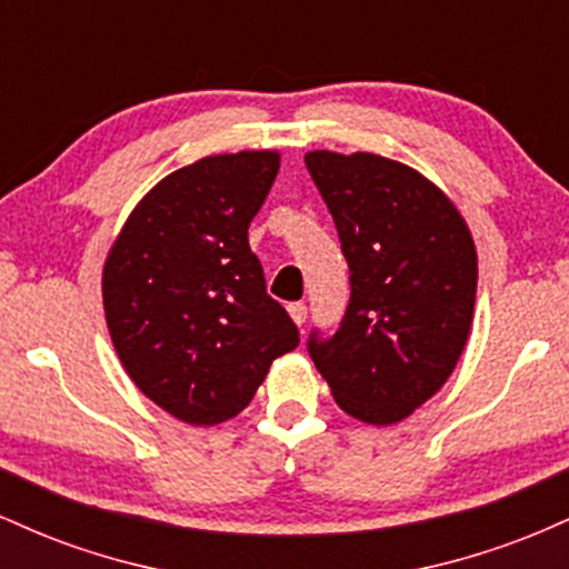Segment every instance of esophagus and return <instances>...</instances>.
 Listing matches in <instances>:
<instances>
[{
	"label": "esophagus",
	"mask_w": 569,
	"mask_h": 569,
	"mask_svg": "<svg viewBox=\"0 0 569 569\" xmlns=\"http://www.w3.org/2000/svg\"><path fill=\"white\" fill-rule=\"evenodd\" d=\"M289 316H291L293 323L302 326L307 321V305L305 302H291L289 305Z\"/></svg>",
	"instance_id": "34e87169"
}]
</instances>
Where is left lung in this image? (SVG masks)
<instances>
[{"mask_svg":"<svg viewBox=\"0 0 569 569\" xmlns=\"http://www.w3.org/2000/svg\"><path fill=\"white\" fill-rule=\"evenodd\" d=\"M305 166L329 206L350 267V302L307 350L335 401L369 426H393L457 367L476 302V246L439 187L380 154L318 149Z\"/></svg>","mask_w":569,"mask_h":569,"instance_id":"1","label":"left lung"}]
</instances>
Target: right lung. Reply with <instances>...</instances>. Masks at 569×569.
Masks as SVG:
<instances>
[{
	"label": "right lung",
	"mask_w": 569,
	"mask_h": 569,
	"mask_svg": "<svg viewBox=\"0 0 569 569\" xmlns=\"http://www.w3.org/2000/svg\"><path fill=\"white\" fill-rule=\"evenodd\" d=\"M278 152L213 154L149 189L103 264V312L128 377L189 426L243 411L299 345L248 246Z\"/></svg>",
	"instance_id": "obj_1"
}]
</instances>
